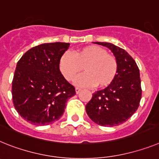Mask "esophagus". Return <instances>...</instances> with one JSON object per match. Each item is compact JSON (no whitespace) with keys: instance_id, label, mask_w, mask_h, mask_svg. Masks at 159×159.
Instances as JSON below:
<instances>
[{"instance_id":"obj_1","label":"esophagus","mask_w":159,"mask_h":159,"mask_svg":"<svg viewBox=\"0 0 159 159\" xmlns=\"http://www.w3.org/2000/svg\"><path fill=\"white\" fill-rule=\"evenodd\" d=\"M80 91H81L80 89H79V88H75V93H76V94H79Z\"/></svg>"}]
</instances>
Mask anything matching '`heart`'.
I'll use <instances>...</instances> for the list:
<instances>
[{"label":"heart","instance_id":"b5f03b06","mask_svg":"<svg viewBox=\"0 0 159 159\" xmlns=\"http://www.w3.org/2000/svg\"><path fill=\"white\" fill-rule=\"evenodd\" d=\"M59 66L64 78L69 81L73 80L84 66L85 72L75 81L77 86L80 87L108 86L118 71L116 57L108 54L103 47L95 45L78 49L74 55L68 51L64 52L60 56Z\"/></svg>","mask_w":159,"mask_h":159}]
</instances>
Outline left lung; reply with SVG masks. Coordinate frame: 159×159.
Here are the masks:
<instances>
[{
    "label": "left lung",
    "instance_id": "left-lung-1",
    "mask_svg": "<svg viewBox=\"0 0 159 159\" xmlns=\"http://www.w3.org/2000/svg\"><path fill=\"white\" fill-rule=\"evenodd\" d=\"M108 47L116 57L118 71L111 84L96 92L86 105L87 114L101 126L119 125L133 116L142 98L140 71L136 62L124 49L109 43L96 42Z\"/></svg>",
    "mask_w": 159,
    "mask_h": 159
}]
</instances>
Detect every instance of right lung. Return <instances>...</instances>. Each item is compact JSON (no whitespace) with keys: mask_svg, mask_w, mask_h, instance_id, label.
Here are the masks:
<instances>
[{"mask_svg":"<svg viewBox=\"0 0 159 159\" xmlns=\"http://www.w3.org/2000/svg\"><path fill=\"white\" fill-rule=\"evenodd\" d=\"M70 43H44L30 49L17 62L12 83L15 109L35 125L59 120L66 103L75 94L74 86L60 72V56Z\"/></svg>","mask_w":159,"mask_h":159,"instance_id":"add662e5","label":"right lung"}]
</instances>
